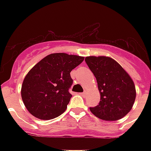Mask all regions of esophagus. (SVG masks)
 Masks as SVG:
<instances>
[{
    "mask_svg": "<svg viewBox=\"0 0 151 151\" xmlns=\"http://www.w3.org/2000/svg\"><path fill=\"white\" fill-rule=\"evenodd\" d=\"M86 94H87V92H86V91H85V92H82V93H81V96H85Z\"/></svg>",
    "mask_w": 151,
    "mask_h": 151,
    "instance_id": "obj_1",
    "label": "esophagus"
}]
</instances>
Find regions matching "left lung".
<instances>
[{
    "mask_svg": "<svg viewBox=\"0 0 151 151\" xmlns=\"http://www.w3.org/2000/svg\"><path fill=\"white\" fill-rule=\"evenodd\" d=\"M85 62L96 78L100 93L99 105L90 110L99 119L113 122L124 117L132 110L136 87L129 74L108 56H87Z\"/></svg>",
    "mask_w": 151,
    "mask_h": 151,
    "instance_id": "8db88e82",
    "label": "left lung"
}]
</instances>
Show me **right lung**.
<instances>
[{
  "mask_svg": "<svg viewBox=\"0 0 151 151\" xmlns=\"http://www.w3.org/2000/svg\"><path fill=\"white\" fill-rule=\"evenodd\" d=\"M85 57L66 53H52L38 62L25 77L21 96L27 110L37 118L50 120L67 108L72 95L71 70Z\"/></svg>",
  "mask_w": 151,
  "mask_h": 151,
  "instance_id": "obj_1",
  "label": "right lung"
}]
</instances>
